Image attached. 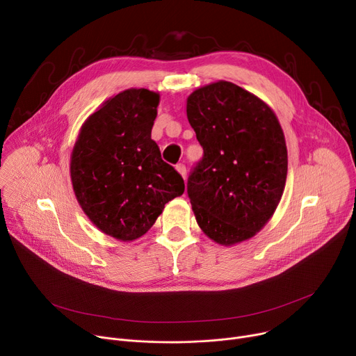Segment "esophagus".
Here are the masks:
<instances>
[{
    "instance_id": "obj_1",
    "label": "esophagus",
    "mask_w": 356,
    "mask_h": 356,
    "mask_svg": "<svg viewBox=\"0 0 356 356\" xmlns=\"http://www.w3.org/2000/svg\"><path fill=\"white\" fill-rule=\"evenodd\" d=\"M176 170L179 172V175L183 177V179H186V165L184 164H176Z\"/></svg>"
}]
</instances>
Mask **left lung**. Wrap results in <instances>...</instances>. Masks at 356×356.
<instances>
[{
	"label": "left lung",
	"mask_w": 356,
	"mask_h": 356,
	"mask_svg": "<svg viewBox=\"0 0 356 356\" xmlns=\"http://www.w3.org/2000/svg\"><path fill=\"white\" fill-rule=\"evenodd\" d=\"M203 157L188 179L197 225L220 245L252 238L270 220L287 177L284 133L254 93L219 81L186 105Z\"/></svg>",
	"instance_id": "left-lung-1"
}]
</instances>
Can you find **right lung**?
<instances>
[{
	"instance_id": "1",
	"label": "right lung",
	"mask_w": 356,
	"mask_h": 356,
	"mask_svg": "<svg viewBox=\"0 0 356 356\" xmlns=\"http://www.w3.org/2000/svg\"><path fill=\"white\" fill-rule=\"evenodd\" d=\"M159 93L131 88L85 121L70 157L73 192L90 222L128 242L154 225L184 181L152 140Z\"/></svg>"
}]
</instances>
